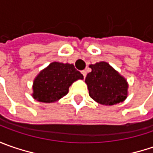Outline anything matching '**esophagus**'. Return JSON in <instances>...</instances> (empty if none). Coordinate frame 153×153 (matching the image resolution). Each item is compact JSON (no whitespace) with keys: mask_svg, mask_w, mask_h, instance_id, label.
<instances>
[{"mask_svg":"<svg viewBox=\"0 0 153 153\" xmlns=\"http://www.w3.org/2000/svg\"><path fill=\"white\" fill-rule=\"evenodd\" d=\"M82 74L83 75V77L85 78L86 76H87V72H86V71H82Z\"/></svg>","mask_w":153,"mask_h":153,"instance_id":"34e87169","label":"esophagus"}]
</instances>
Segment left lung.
Returning a JSON list of instances; mask_svg holds the SVG:
<instances>
[{"instance_id":"left-lung-1","label":"left lung","mask_w":153,"mask_h":153,"mask_svg":"<svg viewBox=\"0 0 153 153\" xmlns=\"http://www.w3.org/2000/svg\"><path fill=\"white\" fill-rule=\"evenodd\" d=\"M89 67L92 71L87 75L85 82L89 96L93 100L101 105H112L123 102L126 99V80L108 63L100 62L89 65Z\"/></svg>"}]
</instances>
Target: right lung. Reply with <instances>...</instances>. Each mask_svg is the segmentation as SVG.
Listing matches in <instances>:
<instances>
[{"instance_id": "1", "label": "right lung", "mask_w": 153, "mask_h": 153, "mask_svg": "<svg viewBox=\"0 0 153 153\" xmlns=\"http://www.w3.org/2000/svg\"><path fill=\"white\" fill-rule=\"evenodd\" d=\"M78 79L83 76L73 65L53 62L34 80L33 97L40 102H55L67 94L69 87Z\"/></svg>"}]
</instances>
